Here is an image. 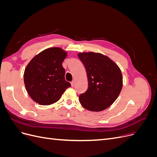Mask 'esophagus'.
<instances>
[{
    "label": "esophagus",
    "instance_id": "34e87169",
    "mask_svg": "<svg viewBox=\"0 0 157 157\" xmlns=\"http://www.w3.org/2000/svg\"><path fill=\"white\" fill-rule=\"evenodd\" d=\"M71 86H74V84H75V82H74V81H72V82H71Z\"/></svg>",
    "mask_w": 157,
    "mask_h": 157
}]
</instances>
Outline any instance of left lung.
I'll return each instance as SVG.
<instances>
[{
	"label": "left lung",
	"mask_w": 157,
	"mask_h": 157,
	"mask_svg": "<svg viewBox=\"0 0 157 157\" xmlns=\"http://www.w3.org/2000/svg\"><path fill=\"white\" fill-rule=\"evenodd\" d=\"M86 71L88 86L79 96L82 106L91 111L105 110L115 102L122 88V76L118 65L99 53L78 54Z\"/></svg>",
	"instance_id": "obj_1"
}]
</instances>
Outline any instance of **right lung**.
<instances>
[{
	"label": "right lung",
	"instance_id": "1",
	"mask_svg": "<svg viewBox=\"0 0 157 157\" xmlns=\"http://www.w3.org/2000/svg\"><path fill=\"white\" fill-rule=\"evenodd\" d=\"M67 52L50 48L33 58L25 68L24 83L30 97L42 105L58 101L71 84L65 79L62 62Z\"/></svg>",
	"mask_w": 157,
	"mask_h": 157
}]
</instances>
